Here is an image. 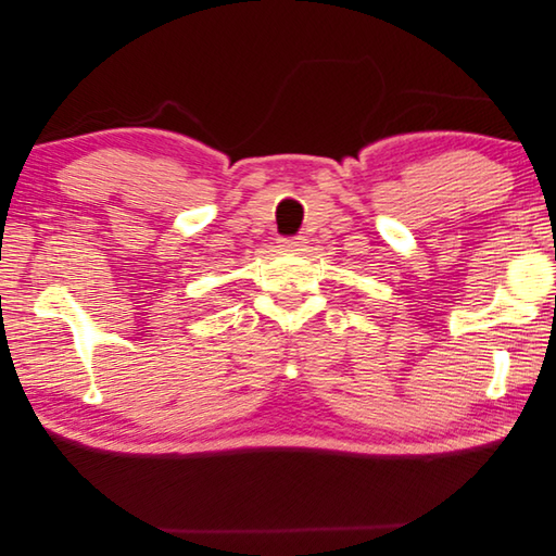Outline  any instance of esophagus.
<instances>
[{
	"instance_id": "obj_1",
	"label": "esophagus",
	"mask_w": 556,
	"mask_h": 556,
	"mask_svg": "<svg viewBox=\"0 0 556 556\" xmlns=\"http://www.w3.org/2000/svg\"><path fill=\"white\" fill-rule=\"evenodd\" d=\"M301 243H304V239H278V248L282 250H299Z\"/></svg>"
}]
</instances>
